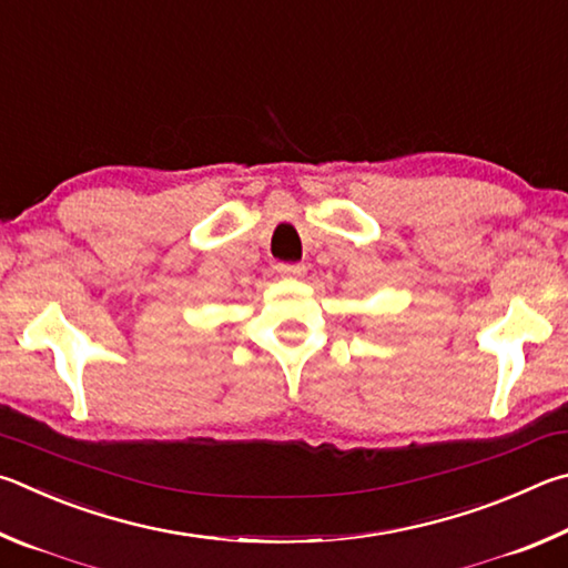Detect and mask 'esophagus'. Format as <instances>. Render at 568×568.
Returning a JSON list of instances; mask_svg holds the SVG:
<instances>
[{"label":"esophagus","instance_id":"34e87169","mask_svg":"<svg viewBox=\"0 0 568 568\" xmlns=\"http://www.w3.org/2000/svg\"><path fill=\"white\" fill-rule=\"evenodd\" d=\"M276 272L284 276H304L306 266L302 262H282V264H276Z\"/></svg>","mask_w":568,"mask_h":568}]
</instances>
